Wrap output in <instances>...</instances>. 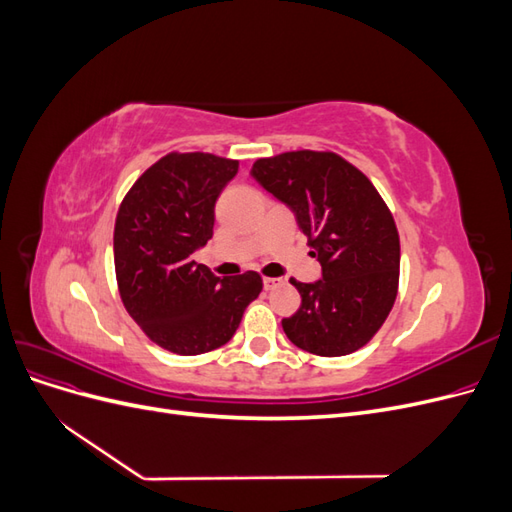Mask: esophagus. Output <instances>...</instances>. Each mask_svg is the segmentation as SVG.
I'll return each mask as SVG.
<instances>
[{
  "mask_svg": "<svg viewBox=\"0 0 512 512\" xmlns=\"http://www.w3.org/2000/svg\"><path fill=\"white\" fill-rule=\"evenodd\" d=\"M262 284H265V290H275L277 286L282 284V280H280V277H265Z\"/></svg>",
  "mask_w": 512,
  "mask_h": 512,
  "instance_id": "obj_1",
  "label": "esophagus"
}]
</instances>
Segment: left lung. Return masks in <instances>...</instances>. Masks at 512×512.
Here are the masks:
<instances>
[{"mask_svg":"<svg viewBox=\"0 0 512 512\" xmlns=\"http://www.w3.org/2000/svg\"><path fill=\"white\" fill-rule=\"evenodd\" d=\"M252 177L294 211L322 267L314 284L290 280L301 307L282 320L284 333L318 356L363 348L399 286V232L374 183L337 153L309 149L260 158Z\"/></svg>","mask_w":512,"mask_h":512,"instance_id":"left-lung-1","label":"left lung"}]
</instances>
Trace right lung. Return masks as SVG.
<instances>
[{
	"instance_id": "obj_1",
	"label": "right lung",
	"mask_w": 512,
	"mask_h": 512,
	"mask_svg": "<svg viewBox=\"0 0 512 512\" xmlns=\"http://www.w3.org/2000/svg\"><path fill=\"white\" fill-rule=\"evenodd\" d=\"M237 170V160L213 153H166L119 205V297L151 342L168 352L194 356L224 346L262 290L256 271L215 277L192 256L213 237L215 200Z\"/></svg>"
}]
</instances>
